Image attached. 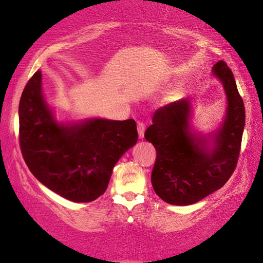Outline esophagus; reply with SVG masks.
<instances>
[{"label":"esophagus","mask_w":263,"mask_h":263,"mask_svg":"<svg viewBox=\"0 0 263 263\" xmlns=\"http://www.w3.org/2000/svg\"><path fill=\"white\" fill-rule=\"evenodd\" d=\"M144 131H145V125L143 123H138V134L139 139L142 140L144 138Z\"/></svg>","instance_id":"obj_1"}]
</instances>
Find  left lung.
I'll return each instance as SVG.
<instances>
[{"label":"left lung","mask_w":263,"mask_h":263,"mask_svg":"<svg viewBox=\"0 0 263 263\" xmlns=\"http://www.w3.org/2000/svg\"><path fill=\"white\" fill-rule=\"evenodd\" d=\"M226 93L223 121L217 130L198 132L191 124L192 102L181 99L156 111L144 138L156 147L151 182L166 203L189 205L221 189L238 162L246 124L245 104L224 61L212 67Z\"/></svg>","instance_id":"obj_1"}]
</instances>
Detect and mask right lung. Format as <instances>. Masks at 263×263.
I'll return each instance as SVG.
<instances>
[{"instance_id": "1", "label": "right lung", "mask_w": 263, "mask_h": 263, "mask_svg": "<svg viewBox=\"0 0 263 263\" xmlns=\"http://www.w3.org/2000/svg\"><path fill=\"white\" fill-rule=\"evenodd\" d=\"M20 145L40 182L73 202H91L106 190L114 165L138 141L136 121L57 120L36 71L18 105Z\"/></svg>"}]
</instances>
